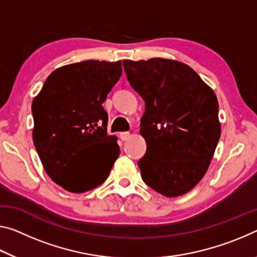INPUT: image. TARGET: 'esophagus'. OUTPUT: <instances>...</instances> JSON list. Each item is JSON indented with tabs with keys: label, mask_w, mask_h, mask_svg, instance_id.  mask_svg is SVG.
<instances>
[{
	"label": "esophagus",
	"mask_w": 257,
	"mask_h": 257,
	"mask_svg": "<svg viewBox=\"0 0 257 257\" xmlns=\"http://www.w3.org/2000/svg\"><path fill=\"white\" fill-rule=\"evenodd\" d=\"M119 136L122 141H127L132 135H130V133H128V132H122V133H120Z\"/></svg>",
	"instance_id": "1"
}]
</instances>
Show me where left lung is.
I'll use <instances>...</instances> for the list:
<instances>
[{
  "mask_svg": "<svg viewBox=\"0 0 257 257\" xmlns=\"http://www.w3.org/2000/svg\"><path fill=\"white\" fill-rule=\"evenodd\" d=\"M123 68L145 101L142 178L167 198L185 194L205 176L221 137L217 97L197 72L177 60H123Z\"/></svg>",
  "mask_w": 257,
  "mask_h": 257,
  "instance_id": "left-lung-1",
  "label": "left lung"
}]
</instances>
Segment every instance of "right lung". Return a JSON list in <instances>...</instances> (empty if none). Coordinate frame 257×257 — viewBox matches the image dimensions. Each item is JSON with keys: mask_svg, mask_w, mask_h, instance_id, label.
Here are the masks:
<instances>
[{"mask_svg": "<svg viewBox=\"0 0 257 257\" xmlns=\"http://www.w3.org/2000/svg\"><path fill=\"white\" fill-rule=\"evenodd\" d=\"M121 74V60L65 65L33 100V143L46 173L64 190L82 193L99 186L119 157L101 104Z\"/></svg>", "mask_w": 257, "mask_h": 257, "instance_id": "right-lung-1", "label": "right lung"}]
</instances>
